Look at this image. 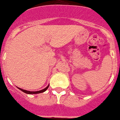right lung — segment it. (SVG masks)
Masks as SVG:
<instances>
[{
	"label": "right lung",
	"mask_w": 120,
	"mask_h": 120,
	"mask_svg": "<svg viewBox=\"0 0 120 120\" xmlns=\"http://www.w3.org/2000/svg\"><path fill=\"white\" fill-rule=\"evenodd\" d=\"M49 86V85L47 87H46L45 89H43V90H40V91H27V90H22V89H21V88H18L20 90H21L22 91H23V93H27V94H38V93H43L44 91H45L48 89Z\"/></svg>",
	"instance_id": "obj_1"
}]
</instances>
